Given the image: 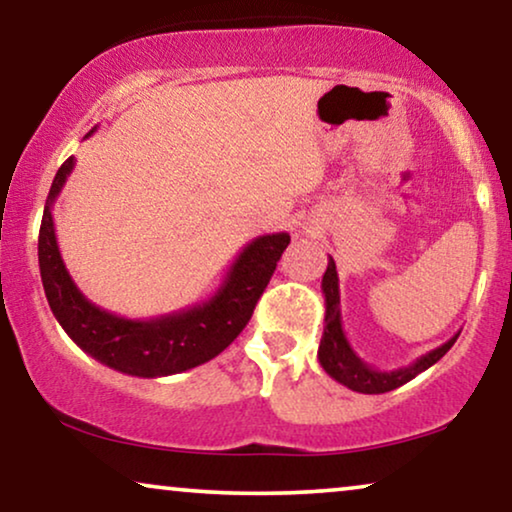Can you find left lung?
Wrapping results in <instances>:
<instances>
[{"mask_svg": "<svg viewBox=\"0 0 512 512\" xmlns=\"http://www.w3.org/2000/svg\"><path fill=\"white\" fill-rule=\"evenodd\" d=\"M340 279L338 270H335V261L328 256V268L321 279V291H324L326 300V314H324V335H321L317 359L321 368L333 377L335 382L345 384L347 389L359 391V394H387L391 389L403 387L405 382L415 380L419 373L431 368L443 356L450 352V347L457 342L459 333L452 335L445 345H440L431 352L419 356L410 366L394 368V370H377L361 359L349 345L345 331H342V314H340Z\"/></svg>", "mask_w": 512, "mask_h": 512, "instance_id": "1", "label": "left lung"}]
</instances>
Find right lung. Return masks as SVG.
Here are the masks:
<instances>
[{
	"mask_svg": "<svg viewBox=\"0 0 512 512\" xmlns=\"http://www.w3.org/2000/svg\"><path fill=\"white\" fill-rule=\"evenodd\" d=\"M95 128L88 132L90 137ZM74 156L55 174L39 230V270L53 317L95 361L132 377L184 373L219 356L254 314L277 261L289 247V233L261 235L235 256L212 296L179 312L128 319L102 310L83 296L62 261L53 223V202L74 170Z\"/></svg>",
	"mask_w": 512,
	"mask_h": 512,
	"instance_id": "right-lung-1",
	"label": "right lung"
}]
</instances>
